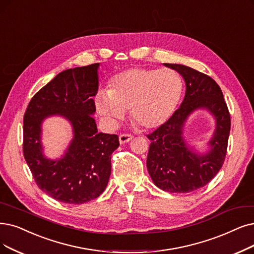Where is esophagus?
I'll list each match as a JSON object with an SVG mask.
<instances>
[{
    "mask_svg": "<svg viewBox=\"0 0 254 254\" xmlns=\"http://www.w3.org/2000/svg\"><path fill=\"white\" fill-rule=\"evenodd\" d=\"M133 138V136L131 134H128V133H123V134H120L119 136V140H120V144H125V143H128V141H130L131 139Z\"/></svg>",
    "mask_w": 254,
    "mask_h": 254,
    "instance_id": "1",
    "label": "esophagus"
}]
</instances>
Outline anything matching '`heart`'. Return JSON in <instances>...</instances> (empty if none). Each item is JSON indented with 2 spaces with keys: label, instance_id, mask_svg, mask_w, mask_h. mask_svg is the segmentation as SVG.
Returning a JSON list of instances; mask_svg holds the SVG:
<instances>
[{
  "label": "heart",
  "instance_id": "heart-1",
  "mask_svg": "<svg viewBox=\"0 0 254 254\" xmlns=\"http://www.w3.org/2000/svg\"><path fill=\"white\" fill-rule=\"evenodd\" d=\"M182 80L173 69L131 67L111 78L107 92H100V115L121 119L130 110L134 124L154 129L171 118L181 98Z\"/></svg>",
  "mask_w": 254,
  "mask_h": 254
}]
</instances>
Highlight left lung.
Returning <instances> with one entry per match:
<instances>
[{
	"instance_id": "obj_1",
	"label": "left lung",
	"mask_w": 254,
	"mask_h": 254,
	"mask_svg": "<svg viewBox=\"0 0 254 254\" xmlns=\"http://www.w3.org/2000/svg\"><path fill=\"white\" fill-rule=\"evenodd\" d=\"M186 81V96L165 124L147 135L151 144L147 169L154 185L169 192H190L203 188L214 178L225 160L230 131V115L222 90L209 76L187 65L165 64ZM197 108L215 116L217 127L205 156H197L184 144L182 128Z\"/></svg>"
}]
</instances>
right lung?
<instances>
[{
	"label": "right lung",
	"mask_w": 254,
	"mask_h": 254,
	"mask_svg": "<svg viewBox=\"0 0 254 254\" xmlns=\"http://www.w3.org/2000/svg\"><path fill=\"white\" fill-rule=\"evenodd\" d=\"M99 64L59 73L33 96L26 109L23 153L37 187L68 204H82L99 197L107 187L111 154L120 146L117 134L98 132L93 97L98 93ZM60 114L73 126L74 138L66 155L51 161L42 154V120Z\"/></svg>",
	"instance_id": "1"
}]
</instances>
